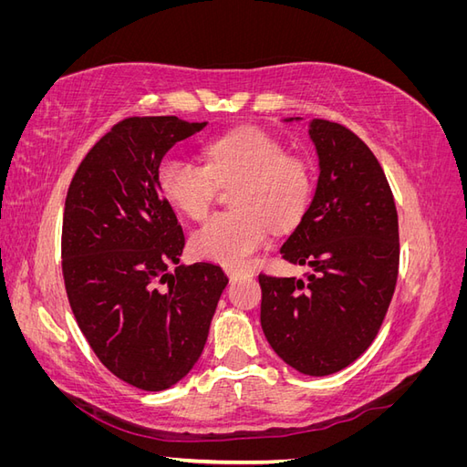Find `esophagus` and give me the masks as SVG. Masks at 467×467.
Instances as JSON below:
<instances>
[{"mask_svg":"<svg viewBox=\"0 0 467 467\" xmlns=\"http://www.w3.org/2000/svg\"><path fill=\"white\" fill-rule=\"evenodd\" d=\"M225 275L230 276V280H235L239 276H249V271H244V268H234V266H225Z\"/></svg>","mask_w":467,"mask_h":467,"instance_id":"1","label":"esophagus"}]
</instances>
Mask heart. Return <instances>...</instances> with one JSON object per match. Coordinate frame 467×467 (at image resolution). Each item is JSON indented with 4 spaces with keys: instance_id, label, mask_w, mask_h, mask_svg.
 I'll use <instances>...</instances> for the list:
<instances>
[{
    "instance_id": "b5f03b06",
    "label": "heart",
    "mask_w": 467,
    "mask_h": 467,
    "mask_svg": "<svg viewBox=\"0 0 467 467\" xmlns=\"http://www.w3.org/2000/svg\"><path fill=\"white\" fill-rule=\"evenodd\" d=\"M206 165L182 155H165L158 167L163 199L181 214L202 220L218 185H235L234 212L212 216L191 237L199 259L223 266H247L268 239V223L285 230L296 223L312 199V167L288 153L280 140L257 126H245L210 140Z\"/></svg>"
}]
</instances>
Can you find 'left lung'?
Returning <instances> with one entry per match:
<instances>
[{
    "mask_svg": "<svg viewBox=\"0 0 467 467\" xmlns=\"http://www.w3.org/2000/svg\"><path fill=\"white\" fill-rule=\"evenodd\" d=\"M319 155L314 201L280 247L306 280L259 275L261 327L302 374L347 368L372 345L400 271L398 210L384 169L347 126L309 122Z\"/></svg>",
    "mask_w": 467,
    "mask_h": 467,
    "instance_id": "1",
    "label": "left lung"
}]
</instances>
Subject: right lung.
Instances as JSON below:
<instances>
[{"label":"right lung","instance_id":"add662e5","mask_svg":"<svg viewBox=\"0 0 467 467\" xmlns=\"http://www.w3.org/2000/svg\"><path fill=\"white\" fill-rule=\"evenodd\" d=\"M206 122L129 117L79 163L62 220L67 302L89 347L126 384L171 388L199 360L228 276L180 265L185 234L158 187L163 155Z\"/></svg>","mask_w":467,"mask_h":467}]
</instances>
